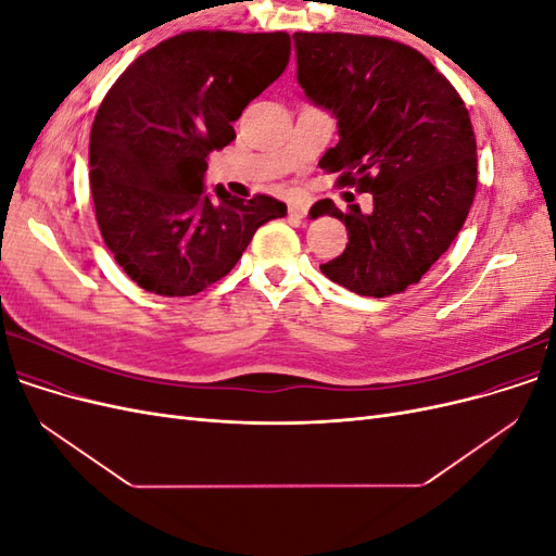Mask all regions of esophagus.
Segmentation results:
<instances>
[{
  "label": "esophagus",
  "mask_w": 556,
  "mask_h": 556,
  "mask_svg": "<svg viewBox=\"0 0 556 556\" xmlns=\"http://www.w3.org/2000/svg\"><path fill=\"white\" fill-rule=\"evenodd\" d=\"M308 208H311V199H306V197H296V199H292L290 204H288V211L294 217H306Z\"/></svg>",
  "instance_id": "34e87169"
}]
</instances>
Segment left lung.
Segmentation results:
<instances>
[{"label":"left lung","mask_w":556,"mask_h":556,"mask_svg":"<svg viewBox=\"0 0 556 556\" xmlns=\"http://www.w3.org/2000/svg\"><path fill=\"white\" fill-rule=\"evenodd\" d=\"M296 80L339 121L319 166L374 194V211L317 201L348 229L323 274L359 296L419 282L457 239L478 188L476 134L452 83L415 48L384 37L296 31Z\"/></svg>","instance_id":"obj_1"}]
</instances>
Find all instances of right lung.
Wrapping results in <instances>:
<instances>
[{"mask_svg":"<svg viewBox=\"0 0 556 556\" xmlns=\"http://www.w3.org/2000/svg\"><path fill=\"white\" fill-rule=\"evenodd\" d=\"M290 35L182 31L134 60L90 131L97 225L123 271L160 296H190L225 278L282 201L206 192L208 155L231 123L285 72Z\"/></svg>","mask_w":556,"mask_h":556,"instance_id":"right-lung-1","label":"right lung"}]
</instances>
